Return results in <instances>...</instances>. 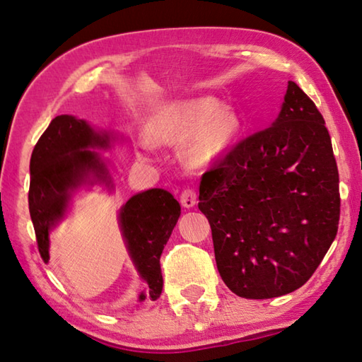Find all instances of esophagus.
<instances>
[{
	"label": "esophagus",
	"instance_id": "obj_1",
	"mask_svg": "<svg viewBox=\"0 0 362 362\" xmlns=\"http://www.w3.org/2000/svg\"><path fill=\"white\" fill-rule=\"evenodd\" d=\"M196 199H198V196H196V192L192 188L183 189L180 194V203L183 207H193L196 204Z\"/></svg>",
	"mask_w": 362,
	"mask_h": 362
}]
</instances>
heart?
Returning a JSON list of instances; mask_svg holds the SVG:
<instances>
[{"label":"heart","instance_id":"heart-1","mask_svg":"<svg viewBox=\"0 0 362 362\" xmlns=\"http://www.w3.org/2000/svg\"><path fill=\"white\" fill-rule=\"evenodd\" d=\"M240 118L231 112H218L209 99L189 100L164 108L150 122V134L158 142L182 144L193 164H209L222 156L240 132Z\"/></svg>","mask_w":362,"mask_h":362}]
</instances>
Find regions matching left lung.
<instances>
[{
	"instance_id": "obj_1",
	"label": "left lung",
	"mask_w": 362,
	"mask_h": 362,
	"mask_svg": "<svg viewBox=\"0 0 362 362\" xmlns=\"http://www.w3.org/2000/svg\"><path fill=\"white\" fill-rule=\"evenodd\" d=\"M198 207L236 296H286L311 278L339 230V169L322 115L296 83L272 126L203 174Z\"/></svg>"
}]
</instances>
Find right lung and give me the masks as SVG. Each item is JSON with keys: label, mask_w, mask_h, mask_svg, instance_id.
<instances>
[{"label": "right lung", "mask_w": 362, "mask_h": 362, "mask_svg": "<svg viewBox=\"0 0 362 362\" xmlns=\"http://www.w3.org/2000/svg\"><path fill=\"white\" fill-rule=\"evenodd\" d=\"M113 136L95 132L84 119L56 116L36 142L30 159L28 207L42 260H49V231L62 220L73 189L102 182L113 187L105 163L94 148H108ZM180 204L166 189L151 188L134 194L119 211V226L137 272L148 284L139 300H156L163 291L159 267Z\"/></svg>", "instance_id": "right-lung-1"}]
</instances>
